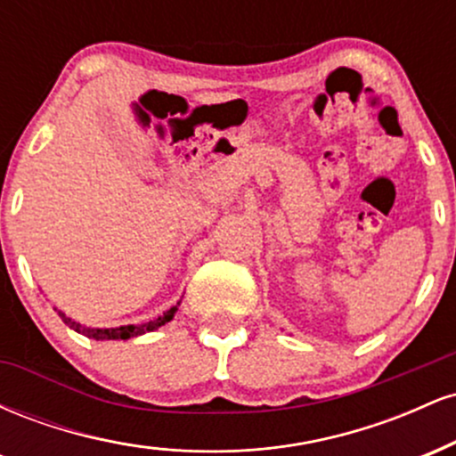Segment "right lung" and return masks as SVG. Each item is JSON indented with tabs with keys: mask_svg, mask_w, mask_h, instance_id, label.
<instances>
[{
	"mask_svg": "<svg viewBox=\"0 0 456 456\" xmlns=\"http://www.w3.org/2000/svg\"><path fill=\"white\" fill-rule=\"evenodd\" d=\"M180 302H177L175 306H171L167 313H162L160 317L151 319V322H148V323H130V326H119V328H87V326H83V323L75 322V319L68 317L66 313L57 311V308H55V311L68 328H72L75 332L83 334V337L96 338V341H119V338H122V341H126V338L141 337V334H145V332H154V330L165 326L167 322H171V319H174V315H175L177 306H180Z\"/></svg>",
	"mask_w": 456,
	"mask_h": 456,
	"instance_id": "add662e5",
	"label": "right lung"
}]
</instances>
